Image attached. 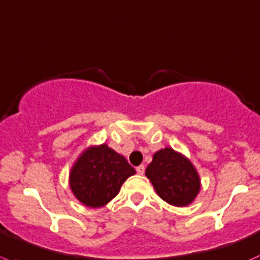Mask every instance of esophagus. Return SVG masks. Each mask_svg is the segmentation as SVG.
<instances>
[{
  "label": "esophagus",
  "mask_w": 260,
  "mask_h": 260,
  "mask_svg": "<svg viewBox=\"0 0 260 260\" xmlns=\"http://www.w3.org/2000/svg\"><path fill=\"white\" fill-rule=\"evenodd\" d=\"M136 172H138V174H140V176H143L144 172H145V167H144V166L136 167Z\"/></svg>",
  "instance_id": "34e87169"
}]
</instances>
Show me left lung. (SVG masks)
Segmentation results:
<instances>
[{
	"label": "left lung",
	"instance_id": "left-lung-1",
	"mask_svg": "<svg viewBox=\"0 0 260 260\" xmlns=\"http://www.w3.org/2000/svg\"><path fill=\"white\" fill-rule=\"evenodd\" d=\"M145 176L158 196L176 207L191 205L201 189V179L192 161L168 146L154 153Z\"/></svg>",
	"mask_w": 260,
	"mask_h": 260
}]
</instances>
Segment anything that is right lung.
<instances>
[{"label": "right lung", "mask_w": 260, "mask_h": 260, "mask_svg": "<svg viewBox=\"0 0 260 260\" xmlns=\"http://www.w3.org/2000/svg\"><path fill=\"white\" fill-rule=\"evenodd\" d=\"M135 169L107 144L91 145L82 151L69 172L72 192L84 206L97 209L119 193Z\"/></svg>", "instance_id": "1"}]
</instances>
